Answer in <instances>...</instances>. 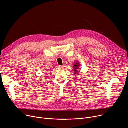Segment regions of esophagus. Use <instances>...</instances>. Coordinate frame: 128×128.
<instances>
[{
    "mask_svg": "<svg viewBox=\"0 0 128 128\" xmlns=\"http://www.w3.org/2000/svg\"><path fill=\"white\" fill-rule=\"evenodd\" d=\"M64 66H58V69H62L63 68H64Z\"/></svg>",
    "mask_w": 128,
    "mask_h": 128,
    "instance_id": "esophagus-1",
    "label": "esophagus"
}]
</instances>
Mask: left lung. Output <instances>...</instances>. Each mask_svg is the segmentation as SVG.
I'll list each match as a JSON object with an SVG mask.
<instances>
[{"label":"left lung","instance_id":"1","mask_svg":"<svg viewBox=\"0 0 128 128\" xmlns=\"http://www.w3.org/2000/svg\"><path fill=\"white\" fill-rule=\"evenodd\" d=\"M80 66V64L78 62H76V63H74V74H76L78 73V70H78L79 69V67Z\"/></svg>","mask_w":128,"mask_h":128}]
</instances>
